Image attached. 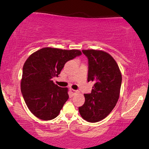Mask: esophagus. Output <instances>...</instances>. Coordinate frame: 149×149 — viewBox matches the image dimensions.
Masks as SVG:
<instances>
[{
    "instance_id": "1",
    "label": "esophagus",
    "mask_w": 149,
    "mask_h": 149,
    "mask_svg": "<svg viewBox=\"0 0 149 149\" xmlns=\"http://www.w3.org/2000/svg\"><path fill=\"white\" fill-rule=\"evenodd\" d=\"M70 91H71V93H72L73 95H75V94H76V93H79V91H78L74 90V89H70Z\"/></svg>"
}]
</instances>
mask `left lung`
Listing matches in <instances>:
<instances>
[{
	"label": "left lung",
	"instance_id": "1",
	"mask_svg": "<svg viewBox=\"0 0 149 149\" xmlns=\"http://www.w3.org/2000/svg\"><path fill=\"white\" fill-rule=\"evenodd\" d=\"M88 58V82L95 84L90 94H84L85 103L79 112L85 120L95 123L107 116L114 109L120 97L122 74L110 54L103 50H82Z\"/></svg>",
	"mask_w": 149,
	"mask_h": 149
}]
</instances>
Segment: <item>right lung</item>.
Segmentation results:
<instances>
[{"mask_svg":"<svg viewBox=\"0 0 149 149\" xmlns=\"http://www.w3.org/2000/svg\"><path fill=\"white\" fill-rule=\"evenodd\" d=\"M81 54L79 50L45 47L33 52L25 62L21 91L27 108L35 116L50 120L58 116L68 99V89L52 81L65 62Z\"/></svg>","mask_w":149,"mask_h":149,"instance_id":"add662e5","label":"right lung"}]
</instances>
